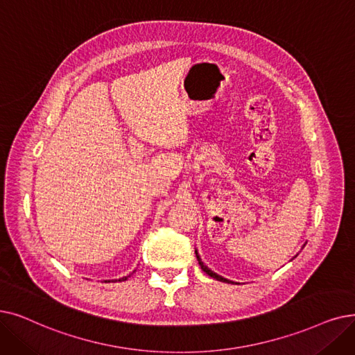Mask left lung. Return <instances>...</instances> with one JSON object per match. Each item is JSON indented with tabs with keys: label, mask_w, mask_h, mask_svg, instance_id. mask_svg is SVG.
<instances>
[{
	"label": "left lung",
	"mask_w": 355,
	"mask_h": 355,
	"mask_svg": "<svg viewBox=\"0 0 355 355\" xmlns=\"http://www.w3.org/2000/svg\"><path fill=\"white\" fill-rule=\"evenodd\" d=\"M196 257H197V261H198V266L202 267V270L207 274V275H210L211 279H216L218 282H223V283H230V284H239V283H235V282H232V280H227V279H225V277H222V275H219V274H216L214 271H211L203 261H202V258H200V255H198V251L196 250Z\"/></svg>",
	"instance_id": "1"
}]
</instances>
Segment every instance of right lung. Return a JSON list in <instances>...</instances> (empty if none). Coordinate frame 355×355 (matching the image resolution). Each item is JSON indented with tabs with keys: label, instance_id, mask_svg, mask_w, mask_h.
I'll list each match as a JSON object with an SVG mask.
<instances>
[{
	"label": "right lung",
	"instance_id": "obj_1",
	"mask_svg": "<svg viewBox=\"0 0 355 355\" xmlns=\"http://www.w3.org/2000/svg\"><path fill=\"white\" fill-rule=\"evenodd\" d=\"M135 272V271H133ZM128 277H130V275H128ZM128 277H121V279H119V280H104L105 283H110V282H125V280H128Z\"/></svg>",
	"mask_w": 355,
	"mask_h": 355
}]
</instances>
